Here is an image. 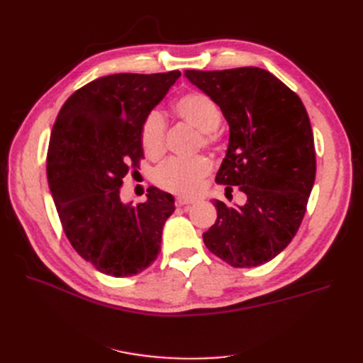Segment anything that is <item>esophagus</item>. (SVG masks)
I'll return each instance as SVG.
<instances>
[{
	"instance_id": "obj_1",
	"label": "esophagus",
	"mask_w": 363,
	"mask_h": 363,
	"mask_svg": "<svg viewBox=\"0 0 363 363\" xmlns=\"http://www.w3.org/2000/svg\"><path fill=\"white\" fill-rule=\"evenodd\" d=\"M195 200L192 199H184V196H179V199H175V206L177 207H182V206H189V204H194Z\"/></svg>"
}]
</instances>
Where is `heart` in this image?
Listing matches in <instances>:
<instances>
[{"label": "heart", "mask_w": 363, "mask_h": 363, "mask_svg": "<svg viewBox=\"0 0 363 363\" xmlns=\"http://www.w3.org/2000/svg\"><path fill=\"white\" fill-rule=\"evenodd\" d=\"M174 113L184 124L200 131L204 148H213L218 142V127L221 124V108L204 92H186L174 101ZM140 145L150 157H159L164 151L167 124L159 112H150L140 125ZM212 171L207 157L191 160L169 159L156 169L155 182L159 188L179 194L194 195L200 191L203 180Z\"/></svg>", "instance_id": "heart-1"}]
</instances>
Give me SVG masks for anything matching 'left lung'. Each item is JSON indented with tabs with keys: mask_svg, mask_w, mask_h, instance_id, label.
I'll list each match as a JSON object with an SVG mask.
<instances>
[{
	"mask_svg": "<svg viewBox=\"0 0 363 363\" xmlns=\"http://www.w3.org/2000/svg\"><path fill=\"white\" fill-rule=\"evenodd\" d=\"M184 75L219 106L230 127L215 182L247 196L233 207L215 200L218 218L203 240L228 265L259 267L289 245L306 213L316 172L309 115L300 96L265 69Z\"/></svg>",
	"mask_w": 363,
	"mask_h": 363,
	"instance_id": "obj_1",
	"label": "left lung"
}]
</instances>
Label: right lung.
<instances>
[{
    "instance_id": "obj_1",
    "label": "right lung",
    "mask_w": 363,
    "mask_h": 363,
    "mask_svg": "<svg viewBox=\"0 0 363 363\" xmlns=\"http://www.w3.org/2000/svg\"><path fill=\"white\" fill-rule=\"evenodd\" d=\"M182 74H112L75 91L52 125L48 184L74 250L103 274L131 277L157 259L174 196L155 186L124 204L123 179L144 159L140 125Z\"/></svg>"
}]
</instances>
